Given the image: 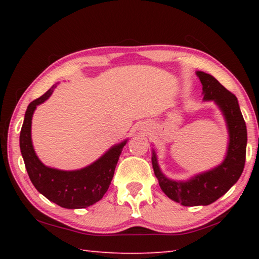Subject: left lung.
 Wrapping results in <instances>:
<instances>
[{
	"label": "left lung",
	"instance_id": "obj_1",
	"mask_svg": "<svg viewBox=\"0 0 259 259\" xmlns=\"http://www.w3.org/2000/svg\"><path fill=\"white\" fill-rule=\"evenodd\" d=\"M204 102H213L224 116L229 145L225 159L214 168L195 175L187 181H174L161 171L156 151L152 148V165L164 194L185 207L208 205L223 196L238 182L243 171L247 148V126L238 98L210 74L198 71Z\"/></svg>",
	"mask_w": 259,
	"mask_h": 259
}]
</instances>
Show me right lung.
I'll return each mask as SVG.
<instances>
[{"label": "right lung", "instance_id": "right-lung-1", "mask_svg": "<svg viewBox=\"0 0 259 259\" xmlns=\"http://www.w3.org/2000/svg\"><path fill=\"white\" fill-rule=\"evenodd\" d=\"M57 84L33 100L25 113L19 144L26 170L35 188L51 202L66 209L88 208L103 199L128 139L112 146L93 163L78 170H60L43 164L32 143V117L35 109L49 99Z\"/></svg>", "mask_w": 259, "mask_h": 259}]
</instances>
